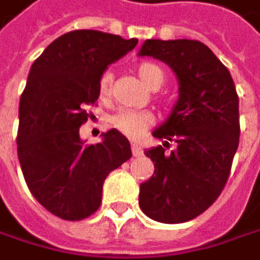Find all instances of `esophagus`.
I'll use <instances>...</instances> for the list:
<instances>
[{"label":"esophagus","instance_id":"esophagus-1","mask_svg":"<svg viewBox=\"0 0 260 260\" xmlns=\"http://www.w3.org/2000/svg\"><path fill=\"white\" fill-rule=\"evenodd\" d=\"M132 153H133V156H141L142 154V150H141V147L138 145V144H132Z\"/></svg>","mask_w":260,"mask_h":260}]
</instances>
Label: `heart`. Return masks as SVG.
<instances>
[{
	"label": "heart",
	"instance_id": "1",
	"mask_svg": "<svg viewBox=\"0 0 260 260\" xmlns=\"http://www.w3.org/2000/svg\"><path fill=\"white\" fill-rule=\"evenodd\" d=\"M138 75L144 81V84L148 85L150 88H153V87L159 88L160 84L164 82V72L160 70V67H157L156 64H151V62L139 64ZM112 81H113V76L110 72H106L101 76L100 94L103 98H107L109 96V93L112 90ZM150 122H151V116L148 113H141V112H133V110H122V112L116 113L112 119V124L119 132H122L124 135H127L130 138L141 136Z\"/></svg>",
	"mask_w": 260,
	"mask_h": 260
}]
</instances>
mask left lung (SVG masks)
<instances>
[{"label":"left lung","instance_id":"obj_1","mask_svg":"<svg viewBox=\"0 0 260 260\" xmlns=\"http://www.w3.org/2000/svg\"><path fill=\"white\" fill-rule=\"evenodd\" d=\"M138 55L166 62L179 85L170 116L153 130L164 142L144 151L154 175L139 185V207L157 222H187L217 199L230 176L241 133L236 87L199 41L147 40ZM169 142L177 144L170 153Z\"/></svg>","mask_w":260,"mask_h":260}]
</instances>
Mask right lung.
<instances>
[{
    "instance_id": "obj_1",
    "label": "right lung",
    "mask_w": 260,
    "mask_h": 260,
    "mask_svg": "<svg viewBox=\"0 0 260 260\" xmlns=\"http://www.w3.org/2000/svg\"><path fill=\"white\" fill-rule=\"evenodd\" d=\"M136 44V38L73 30L31 64L19 100L18 159L30 193L61 219L93 214L109 173L132 157L128 139L116 128L88 145L79 127L88 118L85 107L100 98L106 69Z\"/></svg>"
}]
</instances>
